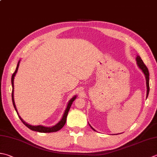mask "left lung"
<instances>
[{
  "instance_id": "1",
  "label": "left lung",
  "mask_w": 157,
  "mask_h": 157,
  "mask_svg": "<svg viewBox=\"0 0 157 157\" xmlns=\"http://www.w3.org/2000/svg\"><path fill=\"white\" fill-rule=\"evenodd\" d=\"M136 60H137V64L138 67L142 69V71H143V73H144V75L146 76V86H147V97H148V94H149V90H150V86H149V71L148 69L147 68V67L145 65V64L144 63V62L142 60V58H140V56H137L136 58ZM90 127L93 128L94 131H95L94 128L91 127Z\"/></svg>"
}]
</instances>
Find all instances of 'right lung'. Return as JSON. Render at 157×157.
<instances>
[{"label": "right lung", "instance_id": "add662e5", "mask_svg": "<svg viewBox=\"0 0 157 157\" xmlns=\"http://www.w3.org/2000/svg\"><path fill=\"white\" fill-rule=\"evenodd\" d=\"M19 63H20V61H19V62H18V63L17 64L16 69H15V72L13 73V75H12V77H11V84H12V94H11V97H12V102H13L14 108L15 109V111H16L17 115H18V113L17 112V109H16V107H15V102H14V99H13V87H14V86H13V79H14V77H15V74H16V73L17 71L18 67H19ZM75 98H76V96L73 97L72 99L69 101V102L68 103V105H67L66 110H65V112H64V115L63 116L62 119H61V121L59 122H58V124L53 126V127H44V126H41V125H39V126H32V125H30L29 124L26 123V122H24L23 120L21 118L20 116L19 115H18V116H19L20 119L21 120V121L23 122L24 124H25V126H26L28 128H30V129L33 130V131H38V132H40V133H52V132H56V131H59L60 129H61V128H62L64 127V125L65 124L66 121H67V115H68L69 109H70L71 106V105H72V103L75 99Z\"/></svg>", "mask_w": 157, "mask_h": 157}]
</instances>
